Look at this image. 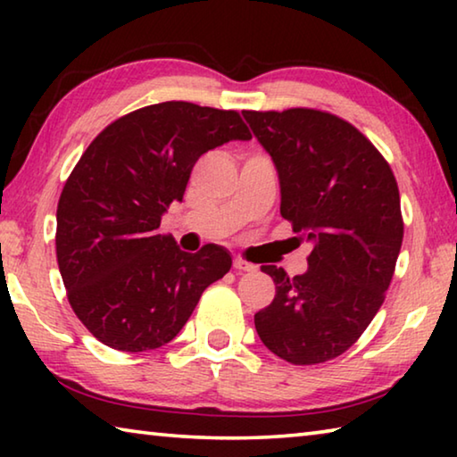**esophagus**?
<instances>
[{
  "label": "esophagus",
  "mask_w": 457,
  "mask_h": 457,
  "mask_svg": "<svg viewBox=\"0 0 457 457\" xmlns=\"http://www.w3.org/2000/svg\"><path fill=\"white\" fill-rule=\"evenodd\" d=\"M234 270H236V272H252V270H256V266L250 264V262L242 260V258H236L234 260Z\"/></svg>",
  "instance_id": "esophagus-1"
}]
</instances>
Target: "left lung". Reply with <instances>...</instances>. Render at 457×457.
<instances>
[{
    "label": "left lung",
    "mask_w": 457,
    "mask_h": 457,
    "mask_svg": "<svg viewBox=\"0 0 457 457\" xmlns=\"http://www.w3.org/2000/svg\"><path fill=\"white\" fill-rule=\"evenodd\" d=\"M280 177V213L311 242L308 270L272 276V304L253 316L270 351L319 365L349 351L375 319L403 242L389 163L351 122L316 108L244 111Z\"/></svg>",
    "instance_id": "1"
}]
</instances>
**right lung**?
Returning a JSON list of instances; mask_svg holds the SVG:
<instances>
[{
  "label": "right lung",
  "instance_id": "1",
  "mask_svg": "<svg viewBox=\"0 0 457 457\" xmlns=\"http://www.w3.org/2000/svg\"><path fill=\"white\" fill-rule=\"evenodd\" d=\"M234 138H252L237 111L169 100L111 122L82 153L58 201L56 258L68 303L103 345H167L229 272L221 245L181 252L159 226L201 154Z\"/></svg>",
  "mask_w": 457,
  "mask_h": 457
}]
</instances>
